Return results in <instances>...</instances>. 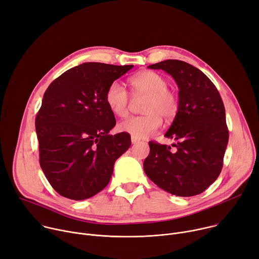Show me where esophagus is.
<instances>
[{
    "mask_svg": "<svg viewBox=\"0 0 259 259\" xmlns=\"http://www.w3.org/2000/svg\"><path fill=\"white\" fill-rule=\"evenodd\" d=\"M131 143L135 145V144L139 143V139H138V138H136V137H134V136H131Z\"/></svg>",
    "mask_w": 259,
    "mask_h": 259,
    "instance_id": "1",
    "label": "esophagus"
}]
</instances>
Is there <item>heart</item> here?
<instances>
[{"label": "heart", "instance_id": "heart-1", "mask_svg": "<svg viewBox=\"0 0 259 259\" xmlns=\"http://www.w3.org/2000/svg\"><path fill=\"white\" fill-rule=\"evenodd\" d=\"M132 95L135 99L146 98L142 106L145 115L133 116L121 122L117 129L136 138H147L161 126L162 120L169 123L178 115L180 104L176 94L169 91L168 82L154 71H143L130 78ZM105 101L110 111L120 117L129 113L131 99L128 91L120 81L107 88Z\"/></svg>", "mask_w": 259, "mask_h": 259}]
</instances>
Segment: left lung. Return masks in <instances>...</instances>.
I'll list each match as a JSON object with an SVG mask.
<instances>
[{"mask_svg": "<svg viewBox=\"0 0 259 259\" xmlns=\"http://www.w3.org/2000/svg\"><path fill=\"white\" fill-rule=\"evenodd\" d=\"M161 69L179 88V112L165 137L170 146L150 142L144 162L149 179L177 196L202 193L219 177L228 144L225 108L215 84L196 67L179 60L149 66Z\"/></svg>", "mask_w": 259, "mask_h": 259, "instance_id": "1", "label": "left lung"}]
</instances>
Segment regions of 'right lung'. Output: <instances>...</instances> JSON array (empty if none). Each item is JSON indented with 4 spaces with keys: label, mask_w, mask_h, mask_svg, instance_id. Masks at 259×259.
Returning <instances> with one entry per match:
<instances>
[{
    "label": "right lung",
    "mask_w": 259,
    "mask_h": 259,
    "mask_svg": "<svg viewBox=\"0 0 259 259\" xmlns=\"http://www.w3.org/2000/svg\"><path fill=\"white\" fill-rule=\"evenodd\" d=\"M133 65L83 63L67 70L45 91L36 116L40 166L62 196L83 200L107 186L130 135H109L115 126L107 88Z\"/></svg>",
    "instance_id": "obj_1"
}]
</instances>
